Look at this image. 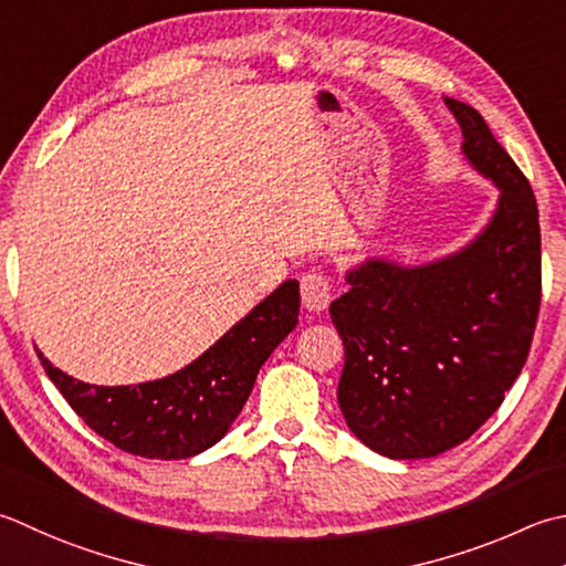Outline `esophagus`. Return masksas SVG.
<instances>
[{"mask_svg": "<svg viewBox=\"0 0 566 566\" xmlns=\"http://www.w3.org/2000/svg\"><path fill=\"white\" fill-rule=\"evenodd\" d=\"M331 296H334V290H331V280L324 272H306L302 276V304L306 312H324L331 304Z\"/></svg>", "mask_w": 566, "mask_h": 566, "instance_id": "obj_1", "label": "esophagus"}]
</instances>
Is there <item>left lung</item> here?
<instances>
[{
	"instance_id": "1",
	"label": "left lung",
	"mask_w": 566,
	"mask_h": 566,
	"mask_svg": "<svg viewBox=\"0 0 566 566\" xmlns=\"http://www.w3.org/2000/svg\"><path fill=\"white\" fill-rule=\"evenodd\" d=\"M447 105L467 159L501 188L491 223L424 268L368 260L331 304L346 348L340 412L365 447L390 459L437 457L479 431L523 370L539 314L533 186L471 105Z\"/></svg>"
}]
</instances>
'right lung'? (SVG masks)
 <instances>
[{
  "instance_id": "right-lung-1",
  "label": "right lung",
  "mask_w": 566,
  "mask_h": 566,
  "mask_svg": "<svg viewBox=\"0 0 566 566\" xmlns=\"http://www.w3.org/2000/svg\"><path fill=\"white\" fill-rule=\"evenodd\" d=\"M298 304V282H284L201 358L154 382L97 387L41 353L39 360L73 412L109 444L144 459H188L226 437L264 360L294 331Z\"/></svg>"
}]
</instances>
